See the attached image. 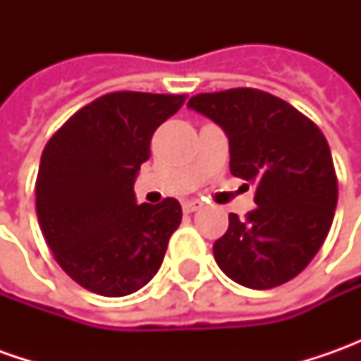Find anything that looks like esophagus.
I'll return each mask as SVG.
<instances>
[{
	"mask_svg": "<svg viewBox=\"0 0 361 361\" xmlns=\"http://www.w3.org/2000/svg\"><path fill=\"white\" fill-rule=\"evenodd\" d=\"M201 207H202L201 202H197V201H188V202H185V204H183V209H185L187 213H195V211H199Z\"/></svg>",
	"mask_w": 361,
	"mask_h": 361,
	"instance_id": "34e87169",
	"label": "esophagus"
}]
</instances>
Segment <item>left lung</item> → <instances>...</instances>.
<instances>
[{
  "mask_svg": "<svg viewBox=\"0 0 361 361\" xmlns=\"http://www.w3.org/2000/svg\"><path fill=\"white\" fill-rule=\"evenodd\" d=\"M188 108L229 138L231 174L255 185V209L213 245L216 265L239 285L271 289L310 265L326 241L338 178L326 136L285 100L233 88L197 94Z\"/></svg>",
  "mask_w": 361,
  "mask_h": 361,
  "instance_id": "8db88e82",
  "label": "left lung"
}]
</instances>
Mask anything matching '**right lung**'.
<instances>
[{"instance_id": "obj_1", "label": "right lung", "mask_w": 361, "mask_h": 361, "mask_svg": "<svg viewBox=\"0 0 361 361\" xmlns=\"http://www.w3.org/2000/svg\"><path fill=\"white\" fill-rule=\"evenodd\" d=\"M185 100L106 94L78 110L44 148L35 183L39 227L58 265L92 293L130 295L162 265L183 209L176 199L138 204L134 183L154 130Z\"/></svg>"}]
</instances>
